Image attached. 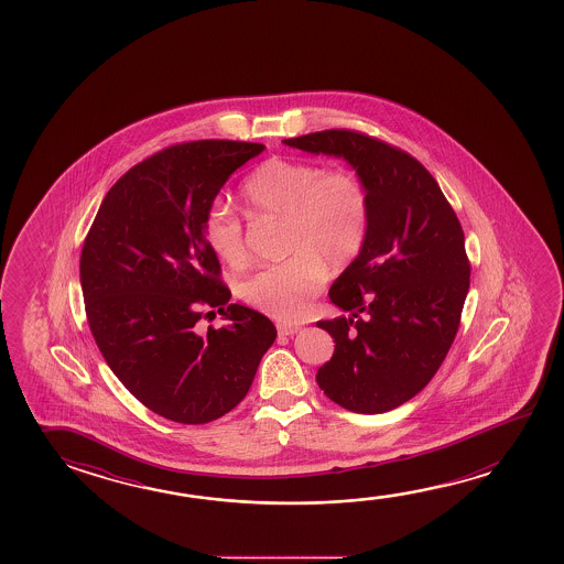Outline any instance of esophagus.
Returning <instances> with one entry per match:
<instances>
[{"mask_svg": "<svg viewBox=\"0 0 564 564\" xmlns=\"http://www.w3.org/2000/svg\"><path fill=\"white\" fill-rule=\"evenodd\" d=\"M299 330H301V326H296V324H279L278 326L279 336H293Z\"/></svg>", "mask_w": 564, "mask_h": 564, "instance_id": "34e87169", "label": "esophagus"}]
</instances>
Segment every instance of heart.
Segmentation results:
<instances>
[{"instance_id":"heart-1","label":"heart","mask_w":564,"mask_h":564,"mask_svg":"<svg viewBox=\"0 0 564 564\" xmlns=\"http://www.w3.org/2000/svg\"><path fill=\"white\" fill-rule=\"evenodd\" d=\"M241 194L251 216L285 220V251L293 258L251 273L238 285V295L271 318L299 321L323 286L324 268L340 271L364 248L370 226L368 191L350 171L271 159L251 173ZM203 231L226 265L246 263L243 226L230 206L214 203Z\"/></svg>"}]
</instances>
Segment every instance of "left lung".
<instances>
[{
  "mask_svg": "<svg viewBox=\"0 0 564 564\" xmlns=\"http://www.w3.org/2000/svg\"><path fill=\"white\" fill-rule=\"evenodd\" d=\"M283 143L344 159L368 191L364 248L328 291L350 314L316 323L336 341L316 381L348 411L386 413L415 398L453 346L470 286L460 223L433 175L401 149L348 130Z\"/></svg>",
  "mask_w": 564,
  "mask_h": 564,
  "instance_id": "obj_1",
  "label": "left lung"
}]
</instances>
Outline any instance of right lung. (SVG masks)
Wrapping results in <instances>:
<instances>
[{"mask_svg": "<svg viewBox=\"0 0 564 564\" xmlns=\"http://www.w3.org/2000/svg\"><path fill=\"white\" fill-rule=\"evenodd\" d=\"M263 149L206 139L145 159L108 191L84 241L94 340L131 395L169 421L204 425L226 415L278 336L268 316L230 303L203 231L231 173ZM204 310L229 324L198 334Z\"/></svg>", "mask_w": 564, "mask_h": 564, "instance_id": "add662e5", "label": "right lung"}]
</instances>
